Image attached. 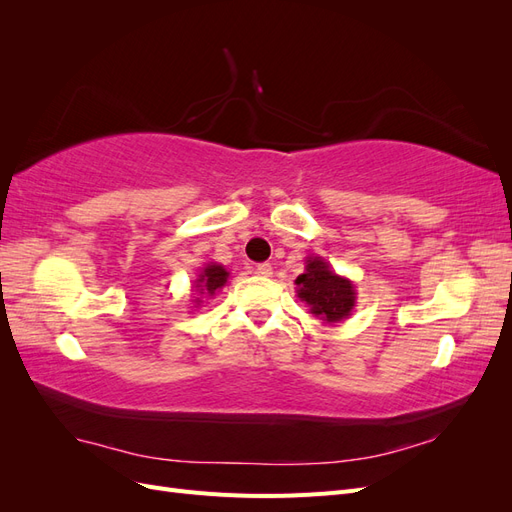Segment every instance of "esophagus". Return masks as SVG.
I'll return each mask as SVG.
<instances>
[{"label":"esophagus","instance_id":"1","mask_svg":"<svg viewBox=\"0 0 512 512\" xmlns=\"http://www.w3.org/2000/svg\"><path fill=\"white\" fill-rule=\"evenodd\" d=\"M256 273L262 275V277H271L273 275V267L269 265V262H260V265L256 267Z\"/></svg>","mask_w":512,"mask_h":512}]
</instances>
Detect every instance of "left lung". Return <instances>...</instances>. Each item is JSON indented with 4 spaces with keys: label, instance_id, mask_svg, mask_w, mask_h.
Instances as JSON below:
<instances>
[{
    "label": "left lung",
    "instance_id": "8db88e82",
    "mask_svg": "<svg viewBox=\"0 0 512 512\" xmlns=\"http://www.w3.org/2000/svg\"><path fill=\"white\" fill-rule=\"evenodd\" d=\"M299 299L307 303L309 312L324 322H339L352 314L356 301L354 284L346 277L331 271V265L320 256H309L305 273L297 280Z\"/></svg>",
    "mask_w": 512,
    "mask_h": 512
}]
</instances>
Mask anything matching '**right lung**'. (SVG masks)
<instances>
[{
    "label": "right lung",
    "mask_w": 512,
    "mask_h": 512,
    "mask_svg": "<svg viewBox=\"0 0 512 512\" xmlns=\"http://www.w3.org/2000/svg\"><path fill=\"white\" fill-rule=\"evenodd\" d=\"M226 280H228V271L222 265H218V262H209V265L198 275L196 290L200 294H209V297H213V294L226 284Z\"/></svg>",
    "instance_id": "obj_1"
}]
</instances>
